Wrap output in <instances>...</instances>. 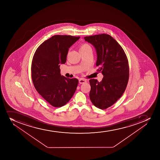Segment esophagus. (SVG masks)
Masks as SVG:
<instances>
[{"label":"esophagus","mask_w":160,"mask_h":160,"mask_svg":"<svg viewBox=\"0 0 160 160\" xmlns=\"http://www.w3.org/2000/svg\"><path fill=\"white\" fill-rule=\"evenodd\" d=\"M79 82L80 84H83V83L87 82V81L84 79H80L79 80Z\"/></svg>","instance_id":"obj_1"}]
</instances>
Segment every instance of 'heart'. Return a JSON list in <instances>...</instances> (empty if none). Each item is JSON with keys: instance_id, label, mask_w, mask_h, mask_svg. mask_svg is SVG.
<instances>
[{"instance_id": "heart-1", "label": "heart", "mask_w": 160, "mask_h": 160, "mask_svg": "<svg viewBox=\"0 0 160 160\" xmlns=\"http://www.w3.org/2000/svg\"><path fill=\"white\" fill-rule=\"evenodd\" d=\"M91 48L90 46H89V45L87 44H83L80 47L79 51L85 50V49H87V48Z\"/></svg>"}]
</instances>
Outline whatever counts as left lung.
I'll list each match as a JSON object with an SVG mask.
<instances>
[{"instance_id": "1", "label": "left lung", "mask_w": 160, "mask_h": 160, "mask_svg": "<svg viewBox=\"0 0 160 160\" xmlns=\"http://www.w3.org/2000/svg\"><path fill=\"white\" fill-rule=\"evenodd\" d=\"M84 38L95 48L96 66L104 76L101 82L97 79L90 80V98L95 107L106 109L125 92L129 79L128 59L122 46L108 34H102Z\"/></svg>"}]
</instances>
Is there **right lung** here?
<instances>
[{
    "instance_id": "obj_1",
    "label": "right lung",
    "mask_w": 160,
    "mask_h": 160,
    "mask_svg": "<svg viewBox=\"0 0 160 160\" xmlns=\"http://www.w3.org/2000/svg\"><path fill=\"white\" fill-rule=\"evenodd\" d=\"M80 37L54 35L38 46L31 65L32 81L37 91L56 108L66 104L78 84L76 78L60 74V64L66 62L68 50Z\"/></svg>"
}]
</instances>
